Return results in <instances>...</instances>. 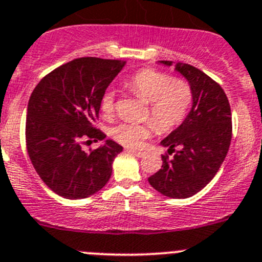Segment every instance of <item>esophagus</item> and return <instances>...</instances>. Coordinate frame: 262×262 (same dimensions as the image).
<instances>
[{
  "label": "esophagus",
  "mask_w": 262,
  "mask_h": 262,
  "mask_svg": "<svg viewBox=\"0 0 262 262\" xmlns=\"http://www.w3.org/2000/svg\"><path fill=\"white\" fill-rule=\"evenodd\" d=\"M129 152L133 154L134 156H137V158H143L145 156V152L143 151H138V150H134V148H132V150H128Z\"/></svg>",
  "instance_id": "obj_1"
}]
</instances>
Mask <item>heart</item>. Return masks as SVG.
<instances>
[{"label": "heart", "mask_w": 262, "mask_h": 262, "mask_svg": "<svg viewBox=\"0 0 262 262\" xmlns=\"http://www.w3.org/2000/svg\"><path fill=\"white\" fill-rule=\"evenodd\" d=\"M129 89L150 103V116L156 129L169 132L182 123L191 106V89L185 81L170 75L146 68L133 75L126 82ZM102 111L111 115L115 110V92L107 89L102 95ZM154 130L151 123H120L114 126L111 136L120 143L137 147Z\"/></svg>", "instance_id": "b5f03b06"}]
</instances>
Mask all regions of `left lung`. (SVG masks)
<instances>
[{"mask_svg": "<svg viewBox=\"0 0 262 262\" xmlns=\"http://www.w3.org/2000/svg\"><path fill=\"white\" fill-rule=\"evenodd\" d=\"M174 67L191 89V108L185 120L160 142L173 158L161 156L163 165L148 177L151 186L173 199L190 198L204 189L219 172L231 141L230 104L222 88L186 63L159 60Z\"/></svg>", "mask_w": 262, "mask_h": 262, "instance_id": "obj_1", "label": "left lung"}]
</instances>
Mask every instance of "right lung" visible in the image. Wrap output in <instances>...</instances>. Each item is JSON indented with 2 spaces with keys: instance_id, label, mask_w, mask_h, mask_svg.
Here are the masks:
<instances>
[{
  "instance_id": "obj_1",
  "label": "right lung",
  "mask_w": 262,
  "mask_h": 262,
  "mask_svg": "<svg viewBox=\"0 0 262 262\" xmlns=\"http://www.w3.org/2000/svg\"><path fill=\"white\" fill-rule=\"evenodd\" d=\"M126 60L79 58L45 76L27 108L26 139L29 159L41 180L66 199H85L108 182L112 163L123 147L106 139L92 152L84 139L102 141L93 126L102 95Z\"/></svg>"
}]
</instances>
